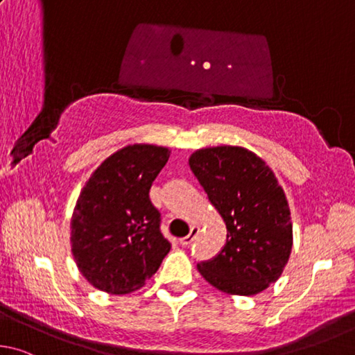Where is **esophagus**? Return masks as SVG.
Listing matches in <instances>:
<instances>
[{
	"label": "esophagus",
	"mask_w": 355,
	"mask_h": 355,
	"mask_svg": "<svg viewBox=\"0 0 355 355\" xmlns=\"http://www.w3.org/2000/svg\"><path fill=\"white\" fill-rule=\"evenodd\" d=\"M198 232H200V227H196V226H193L190 229V234L187 235V237H184V239H181L179 240V243H181L182 246H189V245H191L193 243V240L196 239V235H198Z\"/></svg>",
	"instance_id": "1"
}]
</instances>
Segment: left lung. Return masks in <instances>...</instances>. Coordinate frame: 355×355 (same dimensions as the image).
<instances>
[{"mask_svg": "<svg viewBox=\"0 0 355 355\" xmlns=\"http://www.w3.org/2000/svg\"><path fill=\"white\" fill-rule=\"evenodd\" d=\"M189 164L227 229L223 250L198 263V271L229 295L252 296L268 288L293 246L288 202L275 173L240 146L200 149Z\"/></svg>", "mask_w": 355, "mask_h": 355, "instance_id": "8db88e82", "label": "left lung"}]
</instances>
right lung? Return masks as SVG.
<instances>
[{"instance_id":"obj_1","label":"right lung","mask_w":355,"mask_h":355,"mask_svg":"<svg viewBox=\"0 0 355 355\" xmlns=\"http://www.w3.org/2000/svg\"><path fill=\"white\" fill-rule=\"evenodd\" d=\"M170 157L168 148L129 145L105 159L79 195L71 252L93 287L124 295L145 285L170 251L149 189Z\"/></svg>"}]
</instances>
